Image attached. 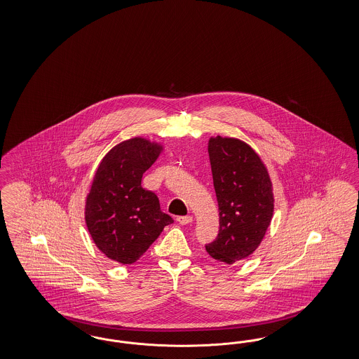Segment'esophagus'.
<instances>
[{
    "mask_svg": "<svg viewBox=\"0 0 359 359\" xmlns=\"http://www.w3.org/2000/svg\"><path fill=\"white\" fill-rule=\"evenodd\" d=\"M192 221H194L192 216H180V217H177V222H179L180 225H188V224H191Z\"/></svg>",
    "mask_w": 359,
    "mask_h": 359,
    "instance_id": "obj_1",
    "label": "esophagus"
}]
</instances>
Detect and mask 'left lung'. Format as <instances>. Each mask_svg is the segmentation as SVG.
I'll return each instance as SVG.
<instances>
[{
  "label": "left lung",
  "mask_w": 359,
  "mask_h": 359,
  "mask_svg": "<svg viewBox=\"0 0 359 359\" xmlns=\"http://www.w3.org/2000/svg\"><path fill=\"white\" fill-rule=\"evenodd\" d=\"M217 196L219 230L205 246L208 254L228 264L248 258L261 245L273 213L270 175L259 155L236 138L208 143Z\"/></svg>",
  "instance_id": "8db88e82"
}]
</instances>
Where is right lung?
I'll return each mask as SVG.
<instances>
[{
  "label": "right lung",
  "instance_id": "1",
  "mask_svg": "<svg viewBox=\"0 0 359 359\" xmlns=\"http://www.w3.org/2000/svg\"><path fill=\"white\" fill-rule=\"evenodd\" d=\"M161 151L159 143L135 137L114 146L98 164L86 201V224L98 250L111 261H138L174 222L161 210L158 196L141 185Z\"/></svg>",
  "mask_w": 359,
  "mask_h": 359
}]
</instances>
